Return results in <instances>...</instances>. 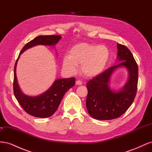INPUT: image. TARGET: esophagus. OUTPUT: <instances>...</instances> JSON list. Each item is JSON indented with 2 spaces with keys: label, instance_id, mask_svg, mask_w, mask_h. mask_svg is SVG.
<instances>
[{
  "label": "esophagus",
  "instance_id": "34e87169",
  "mask_svg": "<svg viewBox=\"0 0 152 152\" xmlns=\"http://www.w3.org/2000/svg\"><path fill=\"white\" fill-rule=\"evenodd\" d=\"M75 84H76V85H77V86H80V85L82 84V81H80V80H78L76 81Z\"/></svg>",
  "mask_w": 152,
  "mask_h": 152
}]
</instances>
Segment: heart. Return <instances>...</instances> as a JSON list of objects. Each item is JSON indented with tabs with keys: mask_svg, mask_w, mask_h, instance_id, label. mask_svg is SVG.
Returning a JSON list of instances; mask_svg holds the SVG:
<instances>
[{
	"mask_svg": "<svg viewBox=\"0 0 152 152\" xmlns=\"http://www.w3.org/2000/svg\"><path fill=\"white\" fill-rule=\"evenodd\" d=\"M110 58V51L105 45L82 42L70 49L68 56H64L62 65L71 73L76 71V65H80V72L87 78L99 75L104 70Z\"/></svg>",
	"mask_w": 152,
	"mask_h": 152,
	"instance_id": "b5f03b06",
	"label": "heart"
}]
</instances>
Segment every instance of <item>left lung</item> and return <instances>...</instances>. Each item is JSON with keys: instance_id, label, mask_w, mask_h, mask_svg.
<instances>
[{"instance_id": "obj_1", "label": "left lung", "mask_w": 152, "mask_h": 152, "mask_svg": "<svg viewBox=\"0 0 152 152\" xmlns=\"http://www.w3.org/2000/svg\"><path fill=\"white\" fill-rule=\"evenodd\" d=\"M118 65L110 67L102 74L87 82L86 99L87 112L97 120H112L121 117L130 107L136 94L138 66L133 55L125 45L117 43ZM125 67L128 80L121 89L109 87L112 73L118 68Z\"/></svg>"}]
</instances>
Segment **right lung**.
Masks as SVG:
<instances>
[{"mask_svg": "<svg viewBox=\"0 0 152 152\" xmlns=\"http://www.w3.org/2000/svg\"><path fill=\"white\" fill-rule=\"evenodd\" d=\"M61 39L60 35H40L30 41L23 48L16 61L14 68L13 89L15 97L25 111L35 117H49L56 111L66 92L75 84L74 77L58 79L44 93L31 96L24 94L18 84L16 77V66L20 55L26 50L36 45H42L54 47Z\"/></svg>", "mask_w": 152, "mask_h": 152, "instance_id": "1", "label": "right lung"}]
</instances>
